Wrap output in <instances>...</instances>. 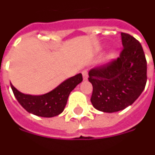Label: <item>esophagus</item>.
<instances>
[{"label": "esophagus", "mask_w": 155, "mask_h": 155, "mask_svg": "<svg viewBox=\"0 0 155 155\" xmlns=\"http://www.w3.org/2000/svg\"><path fill=\"white\" fill-rule=\"evenodd\" d=\"M82 75H83L84 81H87V79H88V72H87V70H83L82 71Z\"/></svg>", "instance_id": "esophagus-1"}]
</instances>
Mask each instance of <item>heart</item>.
<instances>
[{"label":"heart","instance_id":"heart-1","mask_svg":"<svg viewBox=\"0 0 155 155\" xmlns=\"http://www.w3.org/2000/svg\"><path fill=\"white\" fill-rule=\"evenodd\" d=\"M116 55V52L115 51H111L110 54H109V55H108V59H113L114 57H115Z\"/></svg>","mask_w":155,"mask_h":155}]
</instances>
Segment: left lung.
I'll use <instances>...</instances> for the list:
<instances>
[{
  "mask_svg": "<svg viewBox=\"0 0 155 155\" xmlns=\"http://www.w3.org/2000/svg\"><path fill=\"white\" fill-rule=\"evenodd\" d=\"M121 36L123 48L118 58L89 71L93 86L91 101L103 112L125 109L145 88L147 61L142 45L130 34L122 32Z\"/></svg>",
  "mask_w": 155,
  "mask_h": 155,
  "instance_id": "8db88e82",
  "label": "left lung"
}]
</instances>
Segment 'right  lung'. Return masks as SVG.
I'll list each match as a JSON object with an SVG mask.
<instances>
[{
    "instance_id": "1",
    "label": "right lung",
    "mask_w": 155,
    "mask_h": 155,
    "mask_svg": "<svg viewBox=\"0 0 155 155\" xmlns=\"http://www.w3.org/2000/svg\"><path fill=\"white\" fill-rule=\"evenodd\" d=\"M82 81V74L80 73L65 80L51 91L41 96L23 94L12 85L11 87L17 101L29 113L43 117H53L64 111L70 92Z\"/></svg>"
}]
</instances>
